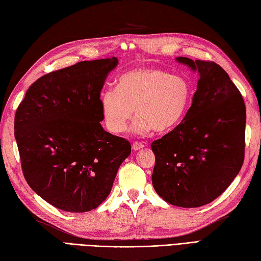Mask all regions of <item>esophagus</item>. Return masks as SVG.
<instances>
[{
	"mask_svg": "<svg viewBox=\"0 0 261 261\" xmlns=\"http://www.w3.org/2000/svg\"><path fill=\"white\" fill-rule=\"evenodd\" d=\"M144 147H145V145L143 143H139V142H134L132 145L133 150H135V151L142 149V148H144Z\"/></svg>",
	"mask_w": 261,
	"mask_h": 261,
	"instance_id": "34e87169",
	"label": "esophagus"
}]
</instances>
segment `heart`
Listing matches in <instances>:
<instances>
[{"label": "heart", "instance_id": "1", "mask_svg": "<svg viewBox=\"0 0 261 261\" xmlns=\"http://www.w3.org/2000/svg\"><path fill=\"white\" fill-rule=\"evenodd\" d=\"M192 98L193 83L187 75L139 67L119 76L116 90H105L100 102L110 132L123 133L135 111L134 132L146 135L153 129L157 133L174 129L186 117Z\"/></svg>", "mask_w": 261, "mask_h": 261}]
</instances>
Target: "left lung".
I'll return each mask as SVG.
<instances>
[{"instance_id": "1", "label": "left lung", "mask_w": 261, "mask_h": 261, "mask_svg": "<svg viewBox=\"0 0 261 261\" xmlns=\"http://www.w3.org/2000/svg\"><path fill=\"white\" fill-rule=\"evenodd\" d=\"M200 79L183 121L154 140L152 186L166 202L199 207L218 198L244 164L246 107L227 72L214 61L177 58Z\"/></svg>"}]
</instances>
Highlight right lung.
<instances>
[{
    "label": "right lung",
    "instance_id": "right-lung-1",
    "mask_svg": "<svg viewBox=\"0 0 261 261\" xmlns=\"http://www.w3.org/2000/svg\"><path fill=\"white\" fill-rule=\"evenodd\" d=\"M117 59L81 61L28 88L14 119L23 174L55 207L89 212L105 201L132 147L104 130L101 90Z\"/></svg>",
    "mask_w": 261,
    "mask_h": 261
}]
</instances>
